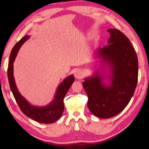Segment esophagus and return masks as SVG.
I'll use <instances>...</instances> for the list:
<instances>
[{"label": "esophagus", "instance_id": "esophagus-1", "mask_svg": "<svg viewBox=\"0 0 149 149\" xmlns=\"http://www.w3.org/2000/svg\"><path fill=\"white\" fill-rule=\"evenodd\" d=\"M74 76H75V78L76 79H81V78H83V76H84V73H83V71L81 70H78L76 71L75 72V73H74Z\"/></svg>", "mask_w": 149, "mask_h": 149}]
</instances>
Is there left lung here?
<instances>
[{"instance_id":"1","label":"left lung","mask_w":149,"mask_h":149,"mask_svg":"<svg viewBox=\"0 0 149 149\" xmlns=\"http://www.w3.org/2000/svg\"><path fill=\"white\" fill-rule=\"evenodd\" d=\"M109 45L97 49V55L109 66L110 84L102 82V74L84 79L83 86L88 97V107L100 118H111L127 106L138 80V59L129 38L118 29H108Z\"/></svg>"}]
</instances>
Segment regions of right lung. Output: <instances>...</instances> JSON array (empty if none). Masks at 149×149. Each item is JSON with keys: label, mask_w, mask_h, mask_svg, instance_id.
Returning <instances> with one entry per match:
<instances>
[{"label": "right lung", "mask_w": 149, "mask_h": 149, "mask_svg": "<svg viewBox=\"0 0 149 149\" xmlns=\"http://www.w3.org/2000/svg\"><path fill=\"white\" fill-rule=\"evenodd\" d=\"M30 37L26 35L22 38L12 48L9 60V64L7 69V76L10 88L14 96L16 102L23 113L33 120L43 124H52L59 119L64 111V97L72 84L73 83L74 77L70 75L65 78L58 87L55 98L48 105L45 107H37L31 105L22 96L18 90L14 77H13V66L17 54L20 48Z\"/></svg>", "instance_id": "obj_1"}]
</instances>
